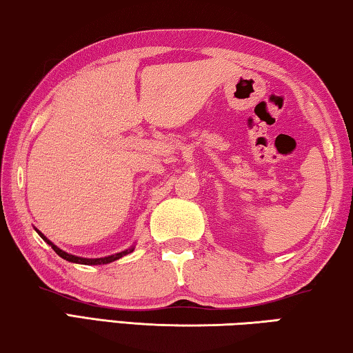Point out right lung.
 Masks as SVG:
<instances>
[{"mask_svg":"<svg viewBox=\"0 0 353 353\" xmlns=\"http://www.w3.org/2000/svg\"><path fill=\"white\" fill-rule=\"evenodd\" d=\"M37 233L40 234V238H42L46 244H50L51 245V248H53V250L57 253V255H59L61 258H63V259H67V261H70V263H78V264H108V263H112V261H115V259H119V258H122V256H125V255H128V253H131L132 250H134V248H128V250H125V252H120V253H115V255H111V256H105V258H94V259H89V258H79V256H74V255H70V253H67V252H63V250H61L59 247H56L53 242L51 241H48L45 238V236L40 233V231H37Z\"/></svg>","mask_w":353,"mask_h":353,"instance_id":"obj_1","label":"right lung"}]
</instances>
